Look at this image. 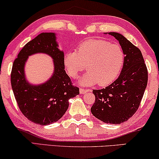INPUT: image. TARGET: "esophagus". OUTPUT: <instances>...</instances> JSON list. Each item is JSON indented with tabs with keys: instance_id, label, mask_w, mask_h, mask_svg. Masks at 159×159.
I'll return each instance as SVG.
<instances>
[{
	"instance_id": "obj_1",
	"label": "esophagus",
	"mask_w": 159,
	"mask_h": 159,
	"mask_svg": "<svg viewBox=\"0 0 159 159\" xmlns=\"http://www.w3.org/2000/svg\"><path fill=\"white\" fill-rule=\"evenodd\" d=\"M88 91H89V90L88 89H83V88H80V93L81 94H84L86 93H88Z\"/></svg>"
}]
</instances>
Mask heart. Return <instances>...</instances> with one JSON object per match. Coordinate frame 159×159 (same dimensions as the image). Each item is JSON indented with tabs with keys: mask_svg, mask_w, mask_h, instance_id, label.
Returning a JSON list of instances; mask_svg holds the SVG:
<instances>
[{
	"mask_svg": "<svg viewBox=\"0 0 159 159\" xmlns=\"http://www.w3.org/2000/svg\"><path fill=\"white\" fill-rule=\"evenodd\" d=\"M125 58L124 50L119 44L102 39H88L80 45L77 52H66L63 64L72 78H77L87 66L88 71L80 80L82 85L98 83L100 86H107L120 73Z\"/></svg>",
	"mask_w": 159,
	"mask_h": 159,
	"instance_id": "obj_1",
	"label": "heart"
}]
</instances>
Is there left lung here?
I'll list each match as a JSON object with an SVG mask.
<instances>
[{
    "label": "left lung",
    "mask_w": 159,
    "mask_h": 159,
    "mask_svg": "<svg viewBox=\"0 0 159 159\" xmlns=\"http://www.w3.org/2000/svg\"><path fill=\"white\" fill-rule=\"evenodd\" d=\"M108 34L114 36L124 50V66L115 82L103 89L93 90L96 100L90 110L103 122L120 124L132 117L139 108L147 87L148 69L138 47L122 34Z\"/></svg>",
    "instance_id": "obj_1"
}]
</instances>
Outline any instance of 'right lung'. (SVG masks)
Here are the masks:
<instances>
[{
	"mask_svg": "<svg viewBox=\"0 0 159 159\" xmlns=\"http://www.w3.org/2000/svg\"><path fill=\"white\" fill-rule=\"evenodd\" d=\"M44 53L53 59L54 72L44 84L31 85L24 75V65L28 57ZM64 53L58 49L55 33H42L25 45L14 60L11 83L20 111L28 120L41 125L57 122L66 112L69 100L80 93L72 85L63 64Z\"/></svg>",
	"mask_w": 159,
	"mask_h": 159,
	"instance_id": "right-lung-1",
	"label": "right lung"
}]
</instances>
